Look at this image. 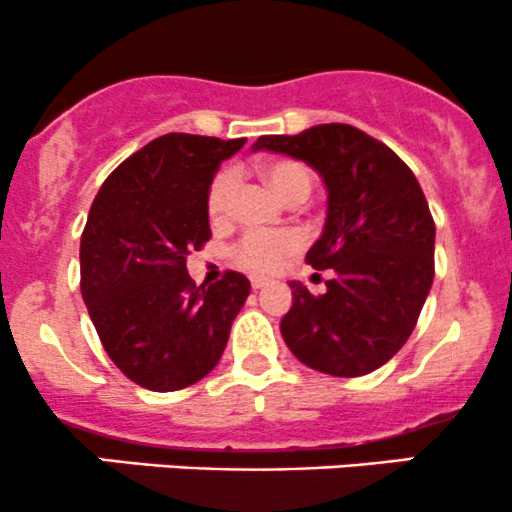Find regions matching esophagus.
Listing matches in <instances>:
<instances>
[{
	"instance_id": "1",
	"label": "esophagus",
	"mask_w": 512,
	"mask_h": 512,
	"mask_svg": "<svg viewBox=\"0 0 512 512\" xmlns=\"http://www.w3.org/2000/svg\"><path fill=\"white\" fill-rule=\"evenodd\" d=\"M250 286H252V289H262V286H267V279L265 277H252L250 279Z\"/></svg>"
}]
</instances>
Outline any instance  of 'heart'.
I'll return each instance as SVG.
<instances>
[{
    "mask_svg": "<svg viewBox=\"0 0 512 512\" xmlns=\"http://www.w3.org/2000/svg\"><path fill=\"white\" fill-rule=\"evenodd\" d=\"M262 174L279 196L286 201H303L313 189L311 170L296 160H274L262 167ZM238 174L233 167H223L211 179L206 194V211L211 221H226L233 201ZM301 235L296 230H247L243 238L233 245L230 255L240 267L257 274H272L284 265L286 257L299 252Z\"/></svg>",
    "mask_w": 512,
    "mask_h": 512,
    "instance_id": "b5f03b06",
    "label": "heart"
}]
</instances>
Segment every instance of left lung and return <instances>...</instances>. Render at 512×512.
I'll use <instances>...</instances> for the list:
<instances>
[{"label":"left lung","mask_w":512,"mask_h":512,"mask_svg":"<svg viewBox=\"0 0 512 512\" xmlns=\"http://www.w3.org/2000/svg\"><path fill=\"white\" fill-rule=\"evenodd\" d=\"M252 148L308 162L328 187V218L306 262L335 277L318 296L291 282L284 342L316 372H374L411 338L435 277V221L418 179L389 145L347 123L260 136Z\"/></svg>","instance_id":"8db88e82"}]
</instances>
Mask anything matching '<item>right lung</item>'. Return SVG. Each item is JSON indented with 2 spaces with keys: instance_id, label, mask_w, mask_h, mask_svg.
I'll list each match as a JSON object with an SVG mask.
<instances>
[{
  "instance_id": "obj_1",
  "label": "right lung",
  "mask_w": 512,
  "mask_h": 512,
  "mask_svg": "<svg viewBox=\"0 0 512 512\" xmlns=\"http://www.w3.org/2000/svg\"><path fill=\"white\" fill-rule=\"evenodd\" d=\"M245 138L167 133L101 184L80 243L82 299L111 362L138 386L179 391L221 359L250 294L240 272L196 286L187 257L211 238L206 194Z\"/></svg>"
}]
</instances>
